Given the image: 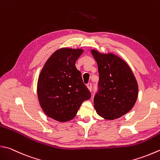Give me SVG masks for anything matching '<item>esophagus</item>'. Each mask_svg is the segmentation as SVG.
<instances>
[{"mask_svg":"<svg viewBox=\"0 0 160 160\" xmlns=\"http://www.w3.org/2000/svg\"><path fill=\"white\" fill-rule=\"evenodd\" d=\"M86 86H87V88H88V90H90V91H91V90H92V83H88L86 85Z\"/></svg>","mask_w":160,"mask_h":160,"instance_id":"34e87169","label":"esophagus"}]
</instances>
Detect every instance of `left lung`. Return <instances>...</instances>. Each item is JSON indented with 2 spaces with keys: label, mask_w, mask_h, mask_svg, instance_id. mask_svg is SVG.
I'll return each instance as SVG.
<instances>
[{
  "label": "left lung",
  "mask_w": 160,
  "mask_h": 160,
  "mask_svg": "<svg viewBox=\"0 0 160 160\" xmlns=\"http://www.w3.org/2000/svg\"><path fill=\"white\" fill-rule=\"evenodd\" d=\"M98 63V91L94 97V107L99 116L113 120L124 116L136 103L138 83L130 68L113 53H101L92 49Z\"/></svg>",
  "instance_id": "8db88e82"
}]
</instances>
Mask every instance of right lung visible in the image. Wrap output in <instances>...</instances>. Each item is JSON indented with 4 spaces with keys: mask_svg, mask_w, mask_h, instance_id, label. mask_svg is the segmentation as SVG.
Listing matches in <instances>:
<instances>
[{
    "mask_svg": "<svg viewBox=\"0 0 160 160\" xmlns=\"http://www.w3.org/2000/svg\"><path fill=\"white\" fill-rule=\"evenodd\" d=\"M81 49L62 48L47 60L38 81V97L47 116L59 122L74 118L83 101L91 97L75 62Z\"/></svg>",
    "mask_w": 160,
    "mask_h": 160,
    "instance_id": "right-lung-1",
    "label": "right lung"
}]
</instances>
